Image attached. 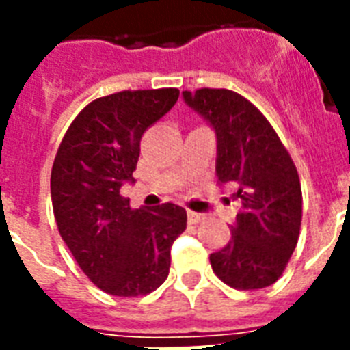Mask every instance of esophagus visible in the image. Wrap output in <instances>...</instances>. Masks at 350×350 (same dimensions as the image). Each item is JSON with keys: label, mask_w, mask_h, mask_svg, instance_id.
I'll return each instance as SVG.
<instances>
[{"label": "esophagus", "mask_w": 350, "mask_h": 350, "mask_svg": "<svg viewBox=\"0 0 350 350\" xmlns=\"http://www.w3.org/2000/svg\"><path fill=\"white\" fill-rule=\"evenodd\" d=\"M187 218H189V224L196 225V224H202L203 219H205V214L192 213V211H189V213H187Z\"/></svg>", "instance_id": "34e87169"}]
</instances>
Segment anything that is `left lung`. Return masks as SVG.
Listing matches in <instances>:
<instances>
[{"label":"left lung","instance_id":"1","mask_svg":"<svg viewBox=\"0 0 350 350\" xmlns=\"http://www.w3.org/2000/svg\"><path fill=\"white\" fill-rule=\"evenodd\" d=\"M189 105L214 126L216 174L241 202L232 236L211 254L214 274L238 291L265 288L282 276L301 227V185L291 154L267 118L238 92H183Z\"/></svg>","mask_w":350,"mask_h":350}]
</instances>
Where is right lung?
Returning <instances> with one entry per match:
<instances>
[{"mask_svg":"<svg viewBox=\"0 0 350 350\" xmlns=\"http://www.w3.org/2000/svg\"><path fill=\"white\" fill-rule=\"evenodd\" d=\"M178 89L121 90L74 118L51 174L54 218L90 282L112 296H145L169 276L170 247L187 227L185 208H132L120 194L132 180L143 132L174 107Z\"/></svg>","mask_w":350,"mask_h":350,"instance_id":"obj_1","label":"right lung"}]
</instances>
